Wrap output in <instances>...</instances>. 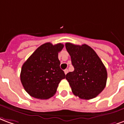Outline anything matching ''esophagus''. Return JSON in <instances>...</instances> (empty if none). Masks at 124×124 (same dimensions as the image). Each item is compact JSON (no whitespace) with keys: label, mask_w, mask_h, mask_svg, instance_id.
<instances>
[{"label":"esophagus","mask_w":124,"mask_h":124,"mask_svg":"<svg viewBox=\"0 0 124 124\" xmlns=\"http://www.w3.org/2000/svg\"><path fill=\"white\" fill-rule=\"evenodd\" d=\"M64 72H65V75H67V74L68 73L69 70H68V69H65V70L64 71Z\"/></svg>","instance_id":"34e87169"}]
</instances>
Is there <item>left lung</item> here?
Returning a JSON list of instances; mask_svg holds the SVG:
<instances>
[{"mask_svg":"<svg viewBox=\"0 0 124 124\" xmlns=\"http://www.w3.org/2000/svg\"><path fill=\"white\" fill-rule=\"evenodd\" d=\"M65 47L71 56L75 70L66 75L73 93L81 99L95 98L104 89L107 71L100 57L93 48L66 43Z\"/></svg>","mask_w":124,"mask_h":124,"instance_id":"obj_1","label":"left lung"}]
</instances>
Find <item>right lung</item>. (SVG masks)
<instances>
[{
    "instance_id": "obj_1",
    "label": "right lung",
    "mask_w": 124,
    "mask_h": 124,
    "mask_svg": "<svg viewBox=\"0 0 124 124\" xmlns=\"http://www.w3.org/2000/svg\"><path fill=\"white\" fill-rule=\"evenodd\" d=\"M64 45L46 43L39 46L23 64L20 80L25 91L33 98L47 99L55 94L60 81L65 78L60 68L59 52Z\"/></svg>"
}]
</instances>
